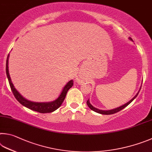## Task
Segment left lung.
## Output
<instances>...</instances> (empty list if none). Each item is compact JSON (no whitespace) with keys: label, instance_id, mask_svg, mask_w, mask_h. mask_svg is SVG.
<instances>
[{"label":"left lung","instance_id":"8db88e82","mask_svg":"<svg viewBox=\"0 0 152 152\" xmlns=\"http://www.w3.org/2000/svg\"><path fill=\"white\" fill-rule=\"evenodd\" d=\"M129 39L132 40L131 38H129ZM140 89H141V88H140ZM140 91H138L137 94L135 95V96L134 98H133L132 99L130 100L129 102H127V103H126V104H124V105H123L122 106H120V107H119L118 108H115V109H113V110H107V111H106V110H99V109H97V108H95V107H94V106H93L91 104V103H90L89 99H88V100L87 101V105H88V107L90 109H91V110L95 111V112L98 113H100V114H103V115H111V114H113V113H115L117 112H118V111L122 110L124 108L127 107V106L130 103H132L133 102V100H134L135 98L137 96V95H138V94H139Z\"/></svg>","mask_w":152,"mask_h":152}]
</instances>
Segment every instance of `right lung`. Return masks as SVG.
Instances as JSON below:
<instances>
[{"instance_id": "obj_1", "label": "right lung", "mask_w": 152, "mask_h": 152, "mask_svg": "<svg viewBox=\"0 0 152 152\" xmlns=\"http://www.w3.org/2000/svg\"><path fill=\"white\" fill-rule=\"evenodd\" d=\"M9 54L8 55V57L7 58V63H6V73L7 75L8 80L9 82V85L10 87V89L12 90V92L16 99L19 102L20 104H22L23 106L30 109L31 110L37 111V112L41 113H51L53 111H55L56 110L60 107L63 102L64 99L66 97V93H67L68 90L71 88V87L73 86V81L71 80L69 81L65 85V86L63 87V89L61 91V94L57 99H55L53 102H31V101L27 100L23 97L21 95L17 89L15 88L14 86L11 81V79L10 77V75L9 72Z\"/></svg>"}]
</instances>
